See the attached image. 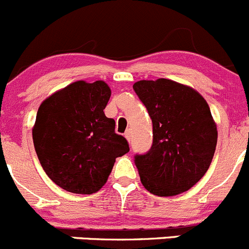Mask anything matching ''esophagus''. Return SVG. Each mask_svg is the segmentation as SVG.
Masks as SVG:
<instances>
[{"label": "esophagus", "mask_w": 249, "mask_h": 249, "mask_svg": "<svg viewBox=\"0 0 249 249\" xmlns=\"http://www.w3.org/2000/svg\"><path fill=\"white\" fill-rule=\"evenodd\" d=\"M124 137H126L127 141H128L129 143H131V131H129V129L126 132V133H124Z\"/></svg>", "instance_id": "esophagus-1"}]
</instances>
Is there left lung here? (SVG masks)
<instances>
[{
    "instance_id": "8db88e82",
    "label": "left lung",
    "mask_w": 249,
    "mask_h": 249,
    "mask_svg": "<svg viewBox=\"0 0 249 249\" xmlns=\"http://www.w3.org/2000/svg\"><path fill=\"white\" fill-rule=\"evenodd\" d=\"M133 89L153 122V145L134 162L143 186L159 197L188 191L205 175L217 143L205 99L171 79L139 80Z\"/></svg>"
}]
</instances>
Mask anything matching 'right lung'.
<instances>
[{
  "instance_id": "1",
  "label": "right lung",
  "mask_w": 249,
  "mask_h": 249,
  "mask_svg": "<svg viewBox=\"0 0 249 249\" xmlns=\"http://www.w3.org/2000/svg\"><path fill=\"white\" fill-rule=\"evenodd\" d=\"M110 96L104 80H78L45 99L37 110L35 151L47 176L65 191L98 192L116 158L129 151L126 138L115 133V121L104 113Z\"/></svg>"
}]
</instances>
